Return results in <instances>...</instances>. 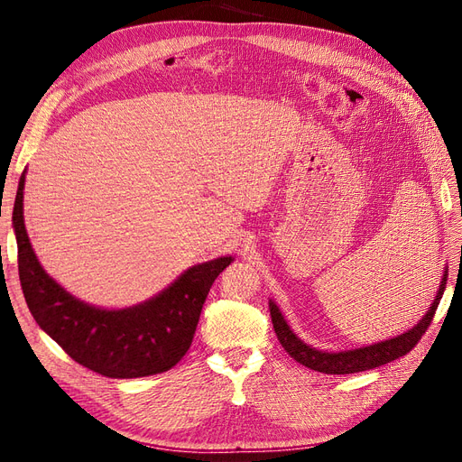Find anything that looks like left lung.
<instances>
[{"instance_id":"obj_1","label":"left lung","mask_w":462,"mask_h":462,"mask_svg":"<svg viewBox=\"0 0 462 462\" xmlns=\"http://www.w3.org/2000/svg\"><path fill=\"white\" fill-rule=\"evenodd\" d=\"M446 282H448V272L444 273V279L440 282V290H439V294H436V300L432 301L430 309L427 310V314L420 320L418 326H414L410 331H406L399 337L390 338V341H382V343H376V345H371L365 348L329 354V352H320L317 348L307 346L301 338H298L292 333V329L288 328L279 307L273 301H270L272 322H273L277 338L282 345V348L298 363H301V365H305L312 371L324 373V374H352V373H359V371H369V369L385 365V363L406 356L421 341L423 333L427 331V328L430 326V322L434 319L436 309H439Z\"/></svg>"}]
</instances>
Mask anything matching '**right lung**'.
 I'll list each match as a JSON object with an SVG mask.
<instances>
[{"label": "right lung", "mask_w": 462, "mask_h": 462, "mask_svg": "<svg viewBox=\"0 0 462 462\" xmlns=\"http://www.w3.org/2000/svg\"><path fill=\"white\" fill-rule=\"evenodd\" d=\"M22 174L13 225L18 244V275L35 322L82 367L108 378L152 376L172 369L189 350L200 312L217 275L232 256L185 272L162 294L124 310L89 307L67 294L44 273L23 226Z\"/></svg>", "instance_id": "obj_1"}]
</instances>
